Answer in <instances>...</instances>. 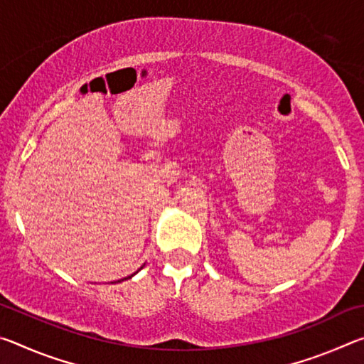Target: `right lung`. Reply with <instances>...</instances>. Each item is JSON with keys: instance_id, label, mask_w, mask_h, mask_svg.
Masks as SVG:
<instances>
[{"instance_id": "1", "label": "right lung", "mask_w": 364, "mask_h": 364, "mask_svg": "<svg viewBox=\"0 0 364 364\" xmlns=\"http://www.w3.org/2000/svg\"><path fill=\"white\" fill-rule=\"evenodd\" d=\"M130 278H132V276H130ZM125 279H128V278H125ZM119 282H120V281H119Z\"/></svg>"}]
</instances>
